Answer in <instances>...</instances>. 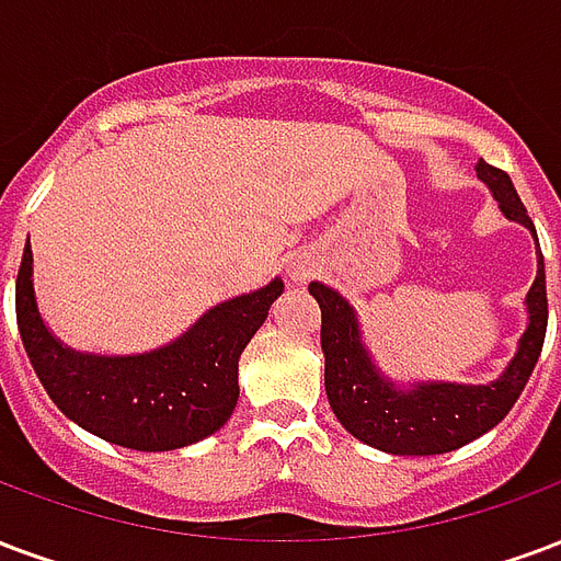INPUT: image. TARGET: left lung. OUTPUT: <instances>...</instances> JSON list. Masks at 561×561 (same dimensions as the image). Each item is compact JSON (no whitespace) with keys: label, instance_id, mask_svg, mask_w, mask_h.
I'll list each match as a JSON object with an SVG mask.
<instances>
[{"label":"left lung","instance_id":"obj_1","mask_svg":"<svg viewBox=\"0 0 561 561\" xmlns=\"http://www.w3.org/2000/svg\"><path fill=\"white\" fill-rule=\"evenodd\" d=\"M476 172L491 186L502 214L535 234L533 219L526 214L512 178L484 160H479ZM309 294L321 306V347L327 359L323 386L330 408L356 439L389 455H443L488 434L493 425H500L508 416L514 401L529 383V375L545 347L547 282L541 247H538V276L526 294V312H529L526 333L508 368L488 386L428 380V383H413V389H401L392 380H386L380 368L371 363L351 302L321 282H312Z\"/></svg>","mask_w":561,"mask_h":561}]
</instances>
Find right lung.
<instances>
[{
	"mask_svg": "<svg viewBox=\"0 0 561 561\" xmlns=\"http://www.w3.org/2000/svg\"><path fill=\"white\" fill-rule=\"evenodd\" d=\"M282 288L273 279L261 291L219 302L151 354H80L41 321L26 243L16 273V327L37 380L65 416L124 449L172 451L210 437L234 413L238 359Z\"/></svg>",
	"mask_w": 561,
	"mask_h": 561,
	"instance_id": "add662e5",
	"label": "right lung"
}]
</instances>
